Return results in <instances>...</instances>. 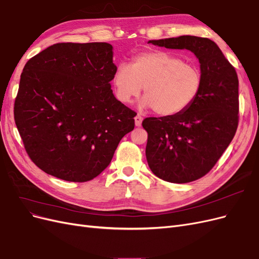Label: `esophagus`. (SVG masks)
<instances>
[{"label":"esophagus","instance_id":"obj_1","mask_svg":"<svg viewBox=\"0 0 259 259\" xmlns=\"http://www.w3.org/2000/svg\"><path fill=\"white\" fill-rule=\"evenodd\" d=\"M142 122H143V116L140 115V114H137V115L135 116V124H136V126H140V125H142Z\"/></svg>","mask_w":259,"mask_h":259}]
</instances>
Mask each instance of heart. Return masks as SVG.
I'll return each mask as SVG.
<instances>
[{"label": "heart", "mask_w": 259, "mask_h": 259, "mask_svg": "<svg viewBox=\"0 0 259 259\" xmlns=\"http://www.w3.org/2000/svg\"><path fill=\"white\" fill-rule=\"evenodd\" d=\"M112 83L123 104L138 97L144 86L143 106L161 116L185 111L198 98L203 75L198 66L166 51H146L116 67Z\"/></svg>", "instance_id": "1"}]
</instances>
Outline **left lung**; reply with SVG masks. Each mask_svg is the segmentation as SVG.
Segmentation results:
<instances>
[{
	"mask_svg": "<svg viewBox=\"0 0 259 259\" xmlns=\"http://www.w3.org/2000/svg\"><path fill=\"white\" fill-rule=\"evenodd\" d=\"M173 50H189L203 75L198 98L185 111L146 117V158L152 173L165 182L197 180L215 166L236 135L239 124V80L236 69L215 42L183 35L149 41Z\"/></svg>",
	"mask_w": 259,
	"mask_h": 259,
	"instance_id": "left-lung-1",
	"label": "left lung"
}]
</instances>
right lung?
Instances as JSON below:
<instances>
[{
    "label": "right lung",
    "instance_id": "add662e5",
    "mask_svg": "<svg viewBox=\"0 0 259 259\" xmlns=\"http://www.w3.org/2000/svg\"><path fill=\"white\" fill-rule=\"evenodd\" d=\"M112 56L105 42L57 43L27 61L14 119L29 158L45 173L89 182L134 130L137 113L111 90Z\"/></svg>",
    "mask_w": 259,
    "mask_h": 259
}]
</instances>
